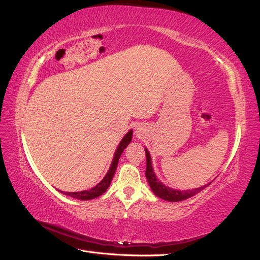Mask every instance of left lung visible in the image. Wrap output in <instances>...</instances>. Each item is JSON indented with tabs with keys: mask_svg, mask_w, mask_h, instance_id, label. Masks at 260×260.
<instances>
[{
	"mask_svg": "<svg viewBox=\"0 0 260 260\" xmlns=\"http://www.w3.org/2000/svg\"><path fill=\"white\" fill-rule=\"evenodd\" d=\"M146 157H147V168H146V177L148 179V182L150 184V188L152 189V191L155 196H158L159 198L167 200V201H181L187 198L192 197V196L197 194L200 192L201 190H204L206 187H208L210 183L206 184V186H203L197 189H192V190H176V189H171L169 187H166L162 182H160L157 177H155L153 169H152V165H151V157H150L149 151L146 148Z\"/></svg>",
	"mask_w": 260,
	"mask_h": 260,
	"instance_id": "1",
	"label": "left lung"
}]
</instances>
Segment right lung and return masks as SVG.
Returning <instances> with one entry per match:
<instances>
[{"label": "right lung", "instance_id": "obj_1", "mask_svg": "<svg viewBox=\"0 0 260 260\" xmlns=\"http://www.w3.org/2000/svg\"><path fill=\"white\" fill-rule=\"evenodd\" d=\"M131 139H132V130H130L128 134H126L123 137V139L121 140L120 145L118 146V149L115 150V153H114V157H113L110 169H109L106 177L102 179L101 182L98 183L95 187H93L92 189H89V190H83V191H79V192H63V191H61V190H60V191L63 194L70 196V197H72V198L80 199V200H91V199H94L96 197H99V196H101L102 193H105L106 190L109 188V186H110L113 175L115 172V169H117L120 155H121V153L123 152V150L126 148V146H128L129 143L131 142Z\"/></svg>", "mask_w": 260, "mask_h": 260}]
</instances>
